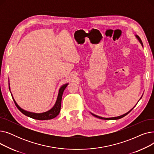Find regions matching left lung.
<instances>
[{
  "instance_id": "obj_1",
  "label": "left lung",
  "mask_w": 154,
  "mask_h": 154,
  "mask_svg": "<svg viewBox=\"0 0 154 154\" xmlns=\"http://www.w3.org/2000/svg\"><path fill=\"white\" fill-rule=\"evenodd\" d=\"M136 37L138 38V40H139V42H140V44H142V45L143 46V44H142V40H141V39H140V38L138 36V35H136ZM141 99V98H140ZM133 108V109H134ZM132 109H131L130 111H128L127 113H126V114H124V115H122V116H119V117H112V118H104V117H99V116H96V115H95V114H92V116H94V117H97V118H99V119H103V120H117V119H121V118H122V117H125V116H127L129 112H130Z\"/></svg>"
}]
</instances>
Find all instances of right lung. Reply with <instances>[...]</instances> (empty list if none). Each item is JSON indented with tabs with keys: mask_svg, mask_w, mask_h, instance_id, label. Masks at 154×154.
Returning a JSON list of instances; mask_svg holds the SVG:
<instances>
[{
	"mask_svg": "<svg viewBox=\"0 0 154 154\" xmlns=\"http://www.w3.org/2000/svg\"><path fill=\"white\" fill-rule=\"evenodd\" d=\"M68 84H66L62 85L60 87V88L59 89L57 99V101H56V102L54 105V106L51 110H49L47 112H44V113H41V114H35V113H32V112H27V111L24 110L18 106L17 103L15 102V101L14 99H13V100L14 101V103L15 104L16 107H17V109L22 113L23 114H24L25 116H26L27 117H29L30 118H32V119H37V120H50V119L55 118V117H57L59 115V112L60 111L62 94H63V92L64 90L66 89V88L68 85ZM9 89H10V87H9Z\"/></svg>",
	"mask_w": 154,
	"mask_h": 154,
	"instance_id": "add662e5",
	"label": "right lung"
}]
</instances>
